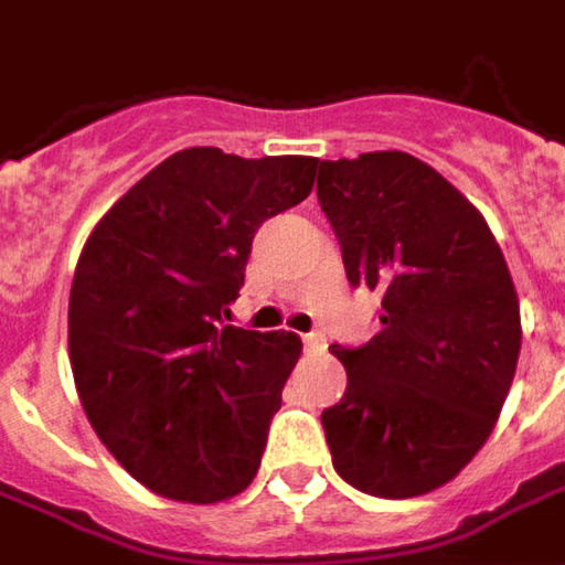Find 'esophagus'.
<instances>
[{
  "label": "esophagus",
  "mask_w": 565,
  "mask_h": 565,
  "mask_svg": "<svg viewBox=\"0 0 565 565\" xmlns=\"http://www.w3.org/2000/svg\"><path fill=\"white\" fill-rule=\"evenodd\" d=\"M302 344H306V354H323L327 351V342H323V335H318V332L302 335Z\"/></svg>",
  "instance_id": "obj_1"
}]
</instances>
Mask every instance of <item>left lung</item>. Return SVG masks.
<instances>
[{"label": "left lung", "mask_w": 565, "mask_h": 565, "mask_svg": "<svg viewBox=\"0 0 565 565\" xmlns=\"http://www.w3.org/2000/svg\"><path fill=\"white\" fill-rule=\"evenodd\" d=\"M320 209L354 287L381 294V332L332 344L344 396L323 408L332 466L369 497L448 484L493 433L521 354V306L469 199L403 150L320 160Z\"/></svg>", "instance_id": "obj_1"}]
</instances>
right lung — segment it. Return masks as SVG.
<instances>
[{
    "label": "right lung",
    "mask_w": 565,
    "mask_h": 565,
    "mask_svg": "<svg viewBox=\"0 0 565 565\" xmlns=\"http://www.w3.org/2000/svg\"><path fill=\"white\" fill-rule=\"evenodd\" d=\"M315 157L186 148L93 226L68 296L84 415L139 484L211 505L259 469L302 342L223 327L259 223L315 186Z\"/></svg>",
    "instance_id": "add662e5"
}]
</instances>
